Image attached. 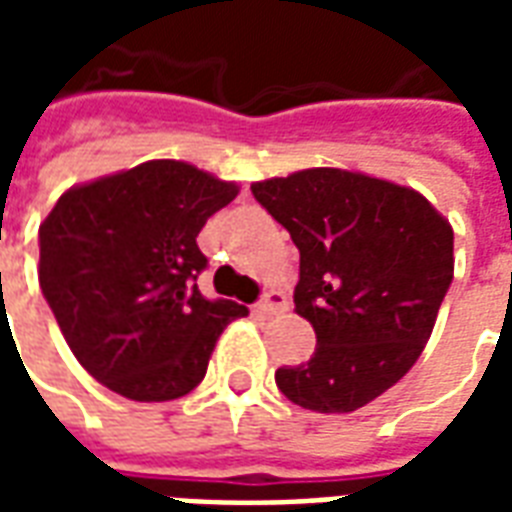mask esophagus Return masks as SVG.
Returning a JSON list of instances; mask_svg holds the SVG:
<instances>
[{
  "label": "esophagus",
  "mask_w": 512,
  "mask_h": 512,
  "mask_svg": "<svg viewBox=\"0 0 512 512\" xmlns=\"http://www.w3.org/2000/svg\"><path fill=\"white\" fill-rule=\"evenodd\" d=\"M288 310V299L282 290H268L263 299L257 301V312L260 315H277V312Z\"/></svg>",
  "instance_id": "esophagus-1"
}]
</instances>
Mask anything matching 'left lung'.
Segmentation results:
<instances>
[{"label": "left lung", "instance_id": "left-lung-1", "mask_svg": "<svg viewBox=\"0 0 512 512\" xmlns=\"http://www.w3.org/2000/svg\"><path fill=\"white\" fill-rule=\"evenodd\" d=\"M299 249L296 312L315 329L310 362L279 367L296 406L348 414L417 362L452 282V227L419 191L315 167L252 183Z\"/></svg>", "mask_w": 512, "mask_h": 512}]
</instances>
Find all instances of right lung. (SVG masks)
<instances>
[{"instance_id":"1","label":"right lung","mask_w":512,"mask_h":512,"mask_svg":"<svg viewBox=\"0 0 512 512\" xmlns=\"http://www.w3.org/2000/svg\"><path fill=\"white\" fill-rule=\"evenodd\" d=\"M238 186L158 158L73 186L40 224V290L79 365L117 395H189L224 326L244 318L197 288V235Z\"/></svg>"}]
</instances>
